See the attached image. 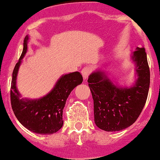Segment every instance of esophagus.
<instances>
[{"label": "esophagus", "instance_id": "1", "mask_svg": "<svg viewBox=\"0 0 160 160\" xmlns=\"http://www.w3.org/2000/svg\"><path fill=\"white\" fill-rule=\"evenodd\" d=\"M92 69L91 67H85L82 68V76H83V78L84 79H86L87 78H88V75H90V73L92 72Z\"/></svg>", "mask_w": 160, "mask_h": 160}]
</instances>
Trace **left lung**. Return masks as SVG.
Returning a JSON list of instances; mask_svg holds the SVG:
<instances>
[{
	"instance_id": "8db88e82",
	"label": "left lung",
	"mask_w": 160,
	"mask_h": 160,
	"mask_svg": "<svg viewBox=\"0 0 160 160\" xmlns=\"http://www.w3.org/2000/svg\"><path fill=\"white\" fill-rule=\"evenodd\" d=\"M136 64L138 78L133 86L118 87L103 72L88 76V86L94 102V121L99 128L117 132L133 124L144 108L150 84V71L144 47L132 57Z\"/></svg>"
}]
</instances>
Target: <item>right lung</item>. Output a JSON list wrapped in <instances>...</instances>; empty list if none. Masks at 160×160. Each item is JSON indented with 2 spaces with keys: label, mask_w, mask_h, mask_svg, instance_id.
Here are the masks:
<instances>
[{
  "label": "right lung",
  "mask_w": 160,
  "mask_h": 160,
  "mask_svg": "<svg viewBox=\"0 0 160 160\" xmlns=\"http://www.w3.org/2000/svg\"><path fill=\"white\" fill-rule=\"evenodd\" d=\"M28 37L23 42V50L15 66L11 85V104L17 119L28 130L36 134H51L62 128L63 110L71 92L83 81L80 72H75L61 77L54 88L38 99H19L21 95L16 88V78L22 59L27 51Z\"/></svg>",
  "instance_id": "right-lung-1"
}]
</instances>
